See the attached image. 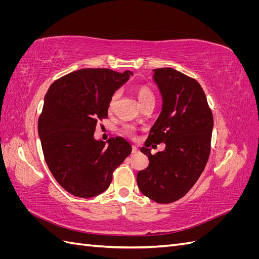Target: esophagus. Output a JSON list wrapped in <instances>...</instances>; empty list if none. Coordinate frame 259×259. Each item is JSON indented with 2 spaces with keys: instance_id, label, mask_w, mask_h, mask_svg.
Instances as JSON below:
<instances>
[{
  "instance_id": "esophagus-1",
  "label": "esophagus",
  "mask_w": 259,
  "mask_h": 259,
  "mask_svg": "<svg viewBox=\"0 0 259 259\" xmlns=\"http://www.w3.org/2000/svg\"><path fill=\"white\" fill-rule=\"evenodd\" d=\"M132 153H133V154L138 153V149H137L136 146H133V147H132Z\"/></svg>"
}]
</instances>
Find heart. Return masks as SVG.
<instances>
[{"label": "heart", "instance_id": "heart-1", "mask_svg": "<svg viewBox=\"0 0 259 259\" xmlns=\"http://www.w3.org/2000/svg\"><path fill=\"white\" fill-rule=\"evenodd\" d=\"M136 94H137L139 103L143 107L146 105H149V104L154 105L155 95H154V93L148 88V86H145V85L139 86L136 91ZM119 95H120L119 92L113 93V95L110 98V101H109V110H112V109L114 108V105L116 103L117 98H119ZM122 132H123V134H125L126 136H130V137H133L135 134V130H134V127L131 126V125H124L122 128Z\"/></svg>", "mask_w": 259, "mask_h": 259}]
</instances>
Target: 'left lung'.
<instances>
[{
	"label": "left lung",
	"mask_w": 259,
	"mask_h": 259,
	"mask_svg": "<svg viewBox=\"0 0 259 259\" xmlns=\"http://www.w3.org/2000/svg\"><path fill=\"white\" fill-rule=\"evenodd\" d=\"M153 77L163 106L140 149L148 155L149 166L138 171L137 185L149 199L167 204L183 198L204 170L214 121L197 80L173 68L154 69ZM162 142L166 150L151 155L148 147Z\"/></svg>",
	"instance_id": "8db88e82"
}]
</instances>
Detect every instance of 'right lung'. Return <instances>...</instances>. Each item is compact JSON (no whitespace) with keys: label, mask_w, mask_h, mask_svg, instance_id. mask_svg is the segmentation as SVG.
<instances>
[{"label":"right lung","mask_w":259,"mask_h":259,"mask_svg":"<svg viewBox=\"0 0 259 259\" xmlns=\"http://www.w3.org/2000/svg\"><path fill=\"white\" fill-rule=\"evenodd\" d=\"M132 72L81 69L61 76L46 93L37 131L51 173L66 191L92 198L108 189L114 169L132 152L122 137L108 146L94 138L97 122L108 117L113 93Z\"/></svg>","instance_id":"add662e5"}]
</instances>
